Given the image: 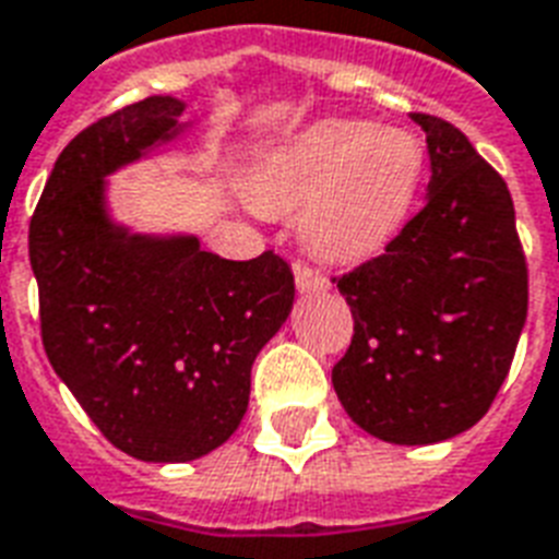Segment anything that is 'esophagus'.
Segmentation results:
<instances>
[{
    "instance_id": "34e87169",
    "label": "esophagus",
    "mask_w": 559,
    "mask_h": 559,
    "mask_svg": "<svg viewBox=\"0 0 559 559\" xmlns=\"http://www.w3.org/2000/svg\"><path fill=\"white\" fill-rule=\"evenodd\" d=\"M294 283H297V292H323L329 285V280L320 274L318 267L306 265V262H294Z\"/></svg>"
}]
</instances>
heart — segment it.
<instances>
[{
    "mask_svg": "<svg viewBox=\"0 0 559 559\" xmlns=\"http://www.w3.org/2000/svg\"><path fill=\"white\" fill-rule=\"evenodd\" d=\"M423 180V148L400 128L326 119L294 133L257 166L259 210H300V236L314 253L358 262L402 230Z\"/></svg>",
    "mask_w": 559,
    "mask_h": 559,
    "instance_id": "obj_1",
    "label": "heart"
}]
</instances>
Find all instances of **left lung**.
<instances>
[{"label":"left lung","mask_w":559,"mask_h":559,"mask_svg":"<svg viewBox=\"0 0 559 559\" xmlns=\"http://www.w3.org/2000/svg\"><path fill=\"white\" fill-rule=\"evenodd\" d=\"M411 119L431 159L426 206L384 253L332 276L353 311L332 384L367 435L423 445L490 411L525 326L527 262L499 171L452 122Z\"/></svg>","instance_id":"obj_1"}]
</instances>
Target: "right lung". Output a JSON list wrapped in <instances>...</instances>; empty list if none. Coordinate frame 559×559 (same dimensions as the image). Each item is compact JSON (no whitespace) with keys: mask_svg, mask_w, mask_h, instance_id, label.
Listing matches in <instances>:
<instances>
[{"mask_svg":"<svg viewBox=\"0 0 559 559\" xmlns=\"http://www.w3.org/2000/svg\"><path fill=\"white\" fill-rule=\"evenodd\" d=\"M180 114L183 102L151 95L84 128L28 227L55 373L116 449L154 464L194 461L239 428L250 367L294 302L274 250L233 262L192 236H131L107 218L104 177L171 140Z\"/></svg>","mask_w":559,"mask_h":559,"instance_id":"add662e5","label":"right lung"}]
</instances>
